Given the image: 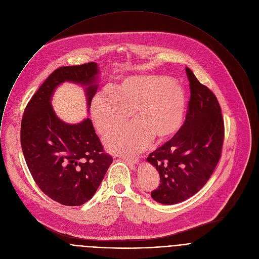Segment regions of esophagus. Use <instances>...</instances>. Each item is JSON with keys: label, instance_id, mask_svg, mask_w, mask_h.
Listing matches in <instances>:
<instances>
[{"label": "esophagus", "instance_id": "34e87169", "mask_svg": "<svg viewBox=\"0 0 259 259\" xmlns=\"http://www.w3.org/2000/svg\"><path fill=\"white\" fill-rule=\"evenodd\" d=\"M122 160H123L126 164H128L131 167H133V168L139 164V160H137V159H132V158H122Z\"/></svg>", "mask_w": 259, "mask_h": 259}]
</instances>
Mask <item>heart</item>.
Here are the masks:
<instances>
[{
  "mask_svg": "<svg viewBox=\"0 0 259 259\" xmlns=\"http://www.w3.org/2000/svg\"><path fill=\"white\" fill-rule=\"evenodd\" d=\"M186 91L160 75L124 78L114 91H98L91 100L92 120L100 134L123 124L131 115L136 121L107 135L104 144L116 154L133 155L148 148L154 137L164 140L181 127L186 112Z\"/></svg>",
  "mask_w": 259,
  "mask_h": 259,
  "instance_id": "1",
  "label": "heart"
}]
</instances>
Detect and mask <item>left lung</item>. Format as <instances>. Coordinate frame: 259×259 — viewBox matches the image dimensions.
I'll return each mask as SVG.
<instances>
[{
    "label": "left lung",
    "instance_id": "left-lung-1",
    "mask_svg": "<svg viewBox=\"0 0 259 259\" xmlns=\"http://www.w3.org/2000/svg\"><path fill=\"white\" fill-rule=\"evenodd\" d=\"M191 98L186 120L172 139L149 155L147 162L160 174L152 198L174 205L194 196L214 172L222 150L224 122L214 93L186 68Z\"/></svg>",
    "mask_w": 259,
    "mask_h": 259
}]
</instances>
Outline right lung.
<instances>
[{
	"label": "right lung",
	"instance_id": "obj_1",
	"mask_svg": "<svg viewBox=\"0 0 259 259\" xmlns=\"http://www.w3.org/2000/svg\"><path fill=\"white\" fill-rule=\"evenodd\" d=\"M97 63L63 66L39 87L27 104L21 122V147L34 181L52 200L80 206L92 198L112 157L103 152L89 117L78 123L60 119L51 104L64 82L84 87L87 111L98 88Z\"/></svg>",
	"mask_w": 259,
	"mask_h": 259
}]
</instances>
